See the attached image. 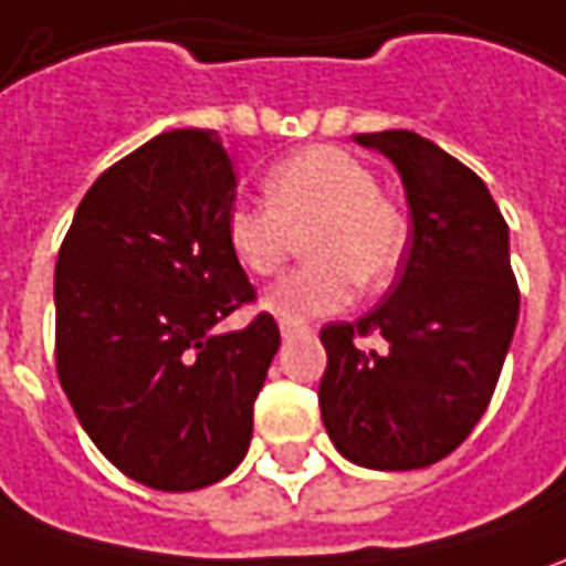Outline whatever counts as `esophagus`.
Here are the masks:
<instances>
[{
    "label": "esophagus",
    "mask_w": 566,
    "mask_h": 566,
    "mask_svg": "<svg viewBox=\"0 0 566 566\" xmlns=\"http://www.w3.org/2000/svg\"><path fill=\"white\" fill-rule=\"evenodd\" d=\"M279 332H282V337L287 340V337H294V334L306 332V325H303V322H282V325H279Z\"/></svg>",
    "instance_id": "1"
}]
</instances>
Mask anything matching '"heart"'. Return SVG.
<instances>
[{"mask_svg": "<svg viewBox=\"0 0 566 566\" xmlns=\"http://www.w3.org/2000/svg\"><path fill=\"white\" fill-rule=\"evenodd\" d=\"M306 231L310 263L263 297L282 322L340 313L356 282L384 287L406 251V219L380 198L371 170L328 145L279 160L266 176V203H232L226 213L229 253L260 279L282 269L294 251V234Z\"/></svg>", "mask_w": 566, "mask_h": 566, "instance_id": "b5f03b06", "label": "heart"}]
</instances>
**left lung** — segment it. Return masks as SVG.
Wrapping results in <instances>:
<instances>
[{
  "label": "left lung",
  "instance_id": "left-lung-1",
  "mask_svg": "<svg viewBox=\"0 0 566 566\" xmlns=\"http://www.w3.org/2000/svg\"><path fill=\"white\" fill-rule=\"evenodd\" d=\"M353 138L399 172L412 244L375 310L318 334L328 353L318 409L347 461L415 471L459 449L493 399L521 310L509 226L483 179L430 138ZM368 333L385 337L384 354L355 347Z\"/></svg>",
  "mask_w": 566,
  "mask_h": 566
}]
</instances>
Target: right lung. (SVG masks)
Returning a JSON list of instances; mask_svg holds the SVG:
<instances>
[{
  "mask_svg": "<svg viewBox=\"0 0 566 566\" xmlns=\"http://www.w3.org/2000/svg\"><path fill=\"white\" fill-rule=\"evenodd\" d=\"M234 160L172 129L105 170L55 266L57 380L90 440L136 483L203 490L248 455L279 325H217L253 300L226 244Z\"/></svg>",
  "mask_w": 566,
  "mask_h": 566,
  "instance_id": "add662e5",
  "label": "right lung"
}]
</instances>
